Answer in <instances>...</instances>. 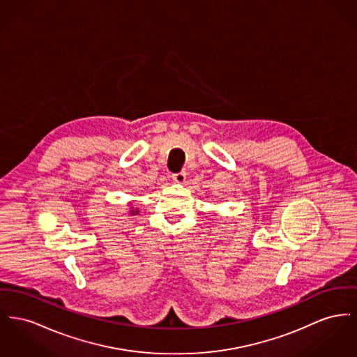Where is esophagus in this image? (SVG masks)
Listing matches in <instances>:
<instances>
[{
    "mask_svg": "<svg viewBox=\"0 0 357 357\" xmlns=\"http://www.w3.org/2000/svg\"><path fill=\"white\" fill-rule=\"evenodd\" d=\"M172 181L176 182V183H183V182L186 181V172H185V171H181V172L172 174Z\"/></svg>",
    "mask_w": 357,
    "mask_h": 357,
    "instance_id": "34e87169",
    "label": "esophagus"
}]
</instances>
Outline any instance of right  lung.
Wrapping results in <instances>:
<instances>
[{
  "label": "right lung",
  "instance_id": "1",
  "mask_svg": "<svg viewBox=\"0 0 357 357\" xmlns=\"http://www.w3.org/2000/svg\"><path fill=\"white\" fill-rule=\"evenodd\" d=\"M135 213H139V210H132V211H130V214H135Z\"/></svg>",
  "mask_w": 357,
  "mask_h": 357
}]
</instances>
